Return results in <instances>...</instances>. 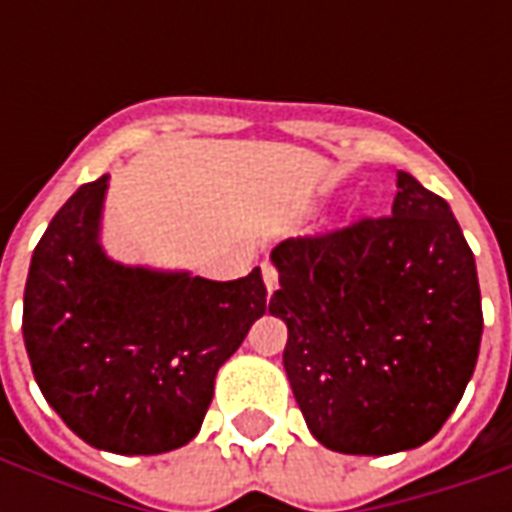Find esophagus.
Segmentation results:
<instances>
[{"label": "esophagus", "instance_id": "esophagus-1", "mask_svg": "<svg viewBox=\"0 0 512 512\" xmlns=\"http://www.w3.org/2000/svg\"><path fill=\"white\" fill-rule=\"evenodd\" d=\"M260 271H263V282H266L268 293H274L279 285L277 266H274V263H268V260H263V263H260Z\"/></svg>", "mask_w": 512, "mask_h": 512}]
</instances>
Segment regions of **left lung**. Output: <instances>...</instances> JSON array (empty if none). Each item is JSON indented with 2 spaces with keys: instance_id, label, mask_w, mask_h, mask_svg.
Wrapping results in <instances>:
<instances>
[{
  "instance_id": "left-lung-1",
  "label": "left lung",
  "mask_w": 512,
  "mask_h": 512,
  "mask_svg": "<svg viewBox=\"0 0 512 512\" xmlns=\"http://www.w3.org/2000/svg\"><path fill=\"white\" fill-rule=\"evenodd\" d=\"M285 373L323 447L389 455L433 439L477 365L474 255L450 205L397 172L392 213L271 252Z\"/></svg>"
}]
</instances>
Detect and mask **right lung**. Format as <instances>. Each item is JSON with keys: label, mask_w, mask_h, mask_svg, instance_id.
<instances>
[{"label": "right lung", "mask_w": 512, "mask_h": 512, "mask_svg": "<svg viewBox=\"0 0 512 512\" xmlns=\"http://www.w3.org/2000/svg\"><path fill=\"white\" fill-rule=\"evenodd\" d=\"M106 180L84 183L35 246L21 329L40 392L79 439L158 455L197 436L219 367L266 312V282L260 268L213 282L109 260Z\"/></svg>", "instance_id": "right-lung-1"}]
</instances>
